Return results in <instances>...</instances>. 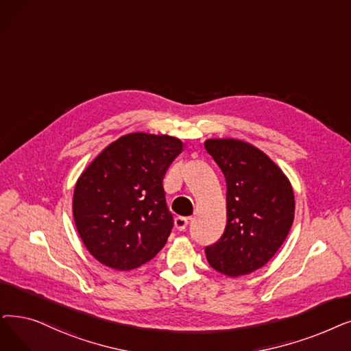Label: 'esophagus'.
Wrapping results in <instances>:
<instances>
[{"label": "esophagus", "instance_id": "obj_1", "mask_svg": "<svg viewBox=\"0 0 351 351\" xmlns=\"http://www.w3.org/2000/svg\"><path fill=\"white\" fill-rule=\"evenodd\" d=\"M188 223H189V218H188V217H176V218H175V226L178 228L179 231L186 230Z\"/></svg>", "mask_w": 351, "mask_h": 351}]
</instances>
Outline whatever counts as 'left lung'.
Masks as SVG:
<instances>
[{"mask_svg":"<svg viewBox=\"0 0 351 351\" xmlns=\"http://www.w3.org/2000/svg\"><path fill=\"white\" fill-rule=\"evenodd\" d=\"M205 149L226 180V226L205 248L209 265L228 277L264 267L294 221V192L260 149L235 139H209Z\"/></svg>","mask_w":351,"mask_h":351,"instance_id":"obj_1","label":"left lung"}]
</instances>
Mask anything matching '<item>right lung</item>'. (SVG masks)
Masks as SVG:
<instances>
[{"mask_svg":"<svg viewBox=\"0 0 351 351\" xmlns=\"http://www.w3.org/2000/svg\"><path fill=\"white\" fill-rule=\"evenodd\" d=\"M182 152L171 136L130 133L106 147L74 189L73 217L97 261L129 271L150 261L173 228L163 178Z\"/></svg>","mask_w":351,"mask_h":351,"instance_id":"1","label":"right lung"}]
</instances>
